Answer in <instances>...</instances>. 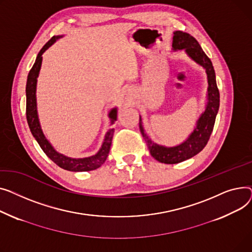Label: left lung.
Masks as SVG:
<instances>
[{"instance_id":"left-lung-1","label":"left lung","mask_w":252,"mask_h":252,"mask_svg":"<svg viewBox=\"0 0 252 252\" xmlns=\"http://www.w3.org/2000/svg\"><path fill=\"white\" fill-rule=\"evenodd\" d=\"M173 34L172 50L174 52L183 50L192 61H194L205 70L206 78H208V91H206L204 111L197 119L194 129L192 130L188 137L178 145L165 146L155 143L144 131L142 117L139 115L140 132L150 153L153 158L164 164H178L196 156L204 149L213 132L220 107V93L217 86L215 69L210 58L202 51L198 41L189 33L176 31Z\"/></svg>"}]
</instances>
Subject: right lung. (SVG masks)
Returning <instances> with one entry per match:
<instances>
[{
	"label": "right lung",
	"instance_id": "obj_1",
	"mask_svg": "<svg viewBox=\"0 0 252 252\" xmlns=\"http://www.w3.org/2000/svg\"><path fill=\"white\" fill-rule=\"evenodd\" d=\"M63 37V35H57L53 36L39 51L37 54V57L35 59V62L29 71L28 76H27V82H26V119L27 123L31 129L33 137L41 147L43 153L46 154L55 164H57L59 167L71 171V172H87V171H93L97 168H99L103 162L106 161L108 155L110 153L112 139L114 135V128L109 129L106 133L105 138H103L102 144L98 152L91 157L86 158H70L63 154L58 153L54 146L51 144V142L44 136L40 122L38 119V113H37V102H36V85H37V78L39 75V71L41 67L42 62V54L46 52L51 46L59 39ZM117 113L118 108L115 107L110 110L108 117L110 119L111 125L117 121Z\"/></svg>",
	"mask_w": 252,
	"mask_h": 252
}]
</instances>
